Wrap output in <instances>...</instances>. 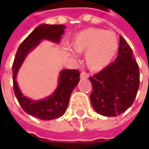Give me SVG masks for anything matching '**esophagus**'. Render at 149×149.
Returning a JSON list of instances; mask_svg holds the SVG:
<instances>
[{"mask_svg": "<svg viewBox=\"0 0 149 149\" xmlns=\"http://www.w3.org/2000/svg\"><path fill=\"white\" fill-rule=\"evenodd\" d=\"M88 77H89L88 74L86 73V72H82L81 73V75H80V77H81V79H86V78H88Z\"/></svg>", "mask_w": 149, "mask_h": 149, "instance_id": "1", "label": "esophagus"}]
</instances>
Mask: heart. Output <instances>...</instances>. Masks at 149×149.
Returning a JSON list of instances; mask_svg holds the SVG:
<instances>
[{
    "label": "heart",
    "instance_id": "heart-1",
    "mask_svg": "<svg viewBox=\"0 0 149 149\" xmlns=\"http://www.w3.org/2000/svg\"><path fill=\"white\" fill-rule=\"evenodd\" d=\"M72 48L77 53H84V61L88 69L98 72L107 68L118 52L119 40L109 30L88 28L81 30L72 39ZM68 55L73 56L69 50Z\"/></svg>",
    "mask_w": 149,
    "mask_h": 149
}]
</instances>
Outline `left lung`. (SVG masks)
Instances as JSON below:
<instances>
[{"mask_svg": "<svg viewBox=\"0 0 149 149\" xmlns=\"http://www.w3.org/2000/svg\"><path fill=\"white\" fill-rule=\"evenodd\" d=\"M93 92L91 104L104 116H116L133 103L140 85V71L132 50L120 37L118 56L115 61L89 77Z\"/></svg>", "mask_w": 149, "mask_h": 149, "instance_id": "obj_1", "label": "left lung"}]
</instances>
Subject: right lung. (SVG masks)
<instances>
[{"mask_svg":"<svg viewBox=\"0 0 149 149\" xmlns=\"http://www.w3.org/2000/svg\"><path fill=\"white\" fill-rule=\"evenodd\" d=\"M66 26L64 24H45L37 26L19 46L13 65V90L24 112L43 120H50L65 114L72 92L80 81V72L76 69H63L59 72L58 84L51 95L41 100H33L22 93L17 81L19 69L27 56L42 40L59 44Z\"/></svg>","mask_w":149,"mask_h":149,"instance_id":"obj_1","label":"right lung"}]
</instances>
